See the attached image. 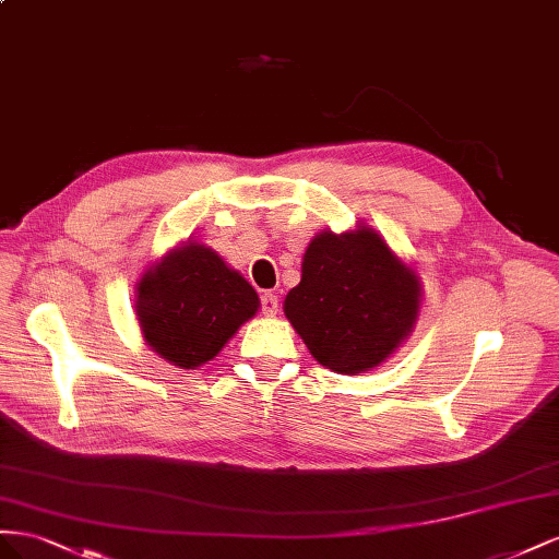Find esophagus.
I'll return each instance as SVG.
<instances>
[{"label":"esophagus","instance_id":"esophagus-1","mask_svg":"<svg viewBox=\"0 0 559 559\" xmlns=\"http://www.w3.org/2000/svg\"><path fill=\"white\" fill-rule=\"evenodd\" d=\"M260 309L264 316H276L278 313V297L274 293H264L260 297Z\"/></svg>","mask_w":559,"mask_h":559}]
</instances>
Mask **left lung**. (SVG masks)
Here are the masks:
<instances>
[{
	"label": "left lung",
	"mask_w": 559,
	"mask_h": 559,
	"mask_svg": "<svg viewBox=\"0 0 559 559\" xmlns=\"http://www.w3.org/2000/svg\"><path fill=\"white\" fill-rule=\"evenodd\" d=\"M419 278L370 227L316 236L285 316L311 356L342 374L377 368L412 332Z\"/></svg>",
	"instance_id": "1"
}]
</instances>
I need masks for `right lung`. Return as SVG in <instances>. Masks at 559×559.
Segmentation results:
<instances>
[{"label": "right lung", "mask_w": 559, "mask_h": 559, "mask_svg": "<svg viewBox=\"0 0 559 559\" xmlns=\"http://www.w3.org/2000/svg\"><path fill=\"white\" fill-rule=\"evenodd\" d=\"M258 307L252 285L201 243L170 252L138 283L135 311L145 342L185 370L215 358Z\"/></svg>", "instance_id": "right-lung-1"}]
</instances>
